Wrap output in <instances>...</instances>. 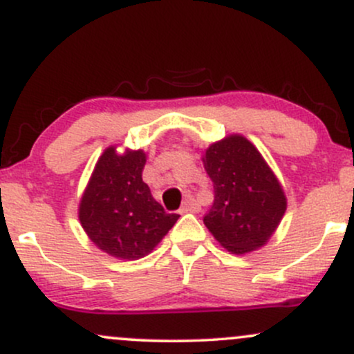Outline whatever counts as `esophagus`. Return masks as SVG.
<instances>
[{
	"label": "esophagus",
	"mask_w": 354,
	"mask_h": 354,
	"mask_svg": "<svg viewBox=\"0 0 354 354\" xmlns=\"http://www.w3.org/2000/svg\"><path fill=\"white\" fill-rule=\"evenodd\" d=\"M200 209V205H198L196 200H194L193 196H188L185 200V203H183L180 213H194V211Z\"/></svg>",
	"instance_id": "1"
}]
</instances>
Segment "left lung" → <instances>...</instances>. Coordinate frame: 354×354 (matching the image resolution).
<instances>
[{
  "instance_id": "1",
  "label": "left lung",
  "mask_w": 354,
  "mask_h": 354,
  "mask_svg": "<svg viewBox=\"0 0 354 354\" xmlns=\"http://www.w3.org/2000/svg\"><path fill=\"white\" fill-rule=\"evenodd\" d=\"M203 165L214 189L203 218L211 234L234 254L266 245L286 211V196L261 153L245 136L231 135L206 149Z\"/></svg>"
}]
</instances>
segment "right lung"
Masks as SVG:
<instances>
[{
    "mask_svg": "<svg viewBox=\"0 0 354 354\" xmlns=\"http://www.w3.org/2000/svg\"><path fill=\"white\" fill-rule=\"evenodd\" d=\"M146 154L109 146L101 154L80 203V221L104 253L140 259L173 228L180 214L166 213L141 178Z\"/></svg>",
    "mask_w": 354,
    "mask_h": 354,
    "instance_id": "add662e5",
    "label": "right lung"
}]
</instances>
